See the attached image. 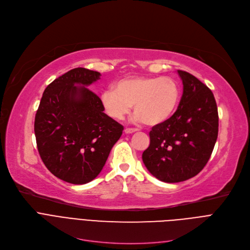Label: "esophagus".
<instances>
[{"mask_svg": "<svg viewBox=\"0 0 250 250\" xmlns=\"http://www.w3.org/2000/svg\"><path fill=\"white\" fill-rule=\"evenodd\" d=\"M125 133L126 134H132V133H134V132H137L138 131V129H132V128H126L125 130Z\"/></svg>", "mask_w": 250, "mask_h": 250, "instance_id": "esophagus-1", "label": "esophagus"}]
</instances>
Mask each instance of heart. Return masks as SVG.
<instances>
[{
    "label": "heart",
    "mask_w": 250,
    "mask_h": 250,
    "mask_svg": "<svg viewBox=\"0 0 250 250\" xmlns=\"http://www.w3.org/2000/svg\"><path fill=\"white\" fill-rule=\"evenodd\" d=\"M180 85L170 77H132L119 81L115 90L101 94L104 112L114 120H123L134 106V119L148 126L168 121L178 108Z\"/></svg>",
    "instance_id": "obj_1"
}]
</instances>
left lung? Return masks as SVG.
<instances>
[{"label":"left lung","instance_id":"1","mask_svg":"<svg viewBox=\"0 0 250 250\" xmlns=\"http://www.w3.org/2000/svg\"><path fill=\"white\" fill-rule=\"evenodd\" d=\"M183 96L166 123L153 126L149 147L142 154L148 171L161 182L180 183L197 175L208 163L218 137V109L209 87L178 70Z\"/></svg>","mask_w":250,"mask_h":250}]
</instances>
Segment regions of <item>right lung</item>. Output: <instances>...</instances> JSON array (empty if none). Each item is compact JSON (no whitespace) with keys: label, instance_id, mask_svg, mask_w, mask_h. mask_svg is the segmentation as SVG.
<instances>
[{"label":"right lung","instance_id":"1","mask_svg":"<svg viewBox=\"0 0 250 250\" xmlns=\"http://www.w3.org/2000/svg\"><path fill=\"white\" fill-rule=\"evenodd\" d=\"M101 73L73 68L44 91L34 132L42 161L56 178L73 185L90 183L104 167L123 126L104 113L89 86Z\"/></svg>","mask_w":250,"mask_h":250}]
</instances>
